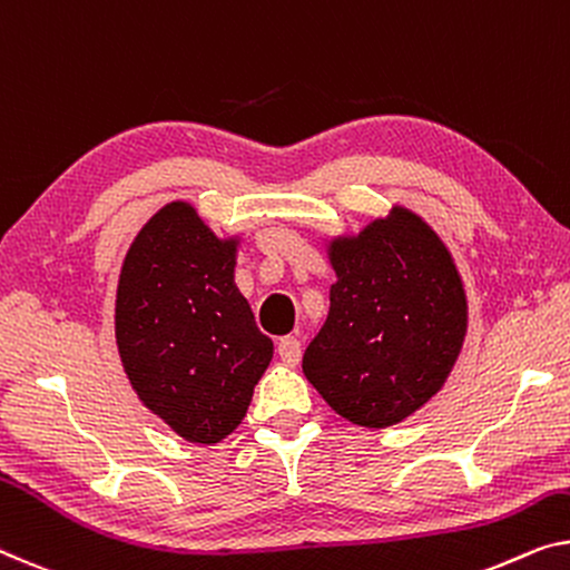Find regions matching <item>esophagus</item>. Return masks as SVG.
<instances>
[{"instance_id": "obj_1", "label": "esophagus", "mask_w": 570, "mask_h": 570, "mask_svg": "<svg viewBox=\"0 0 570 570\" xmlns=\"http://www.w3.org/2000/svg\"><path fill=\"white\" fill-rule=\"evenodd\" d=\"M276 353H278V358H282L286 366H296V363H299V358H302V343L296 337H282L278 340V345H276Z\"/></svg>"}]
</instances>
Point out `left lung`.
I'll use <instances>...</instances> for the list:
<instances>
[{
	"label": "left lung",
	"instance_id": "1",
	"mask_svg": "<svg viewBox=\"0 0 570 570\" xmlns=\"http://www.w3.org/2000/svg\"><path fill=\"white\" fill-rule=\"evenodd\" d=\"M337 282L325 325L304 351V376L361 428L402 422L445 384L469 307L440 237L406 209L330 253Z\"/></svg>",
	"mask_w": 570,
	"mask_h": 570
}]
</instances>
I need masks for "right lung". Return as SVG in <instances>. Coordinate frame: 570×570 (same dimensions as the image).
Listing matches in <instances>:
<instances>
[{
	"label": "right lung",
	"mask_w": 570,
	"mask_h": 570,
	"mask_svg": "<svg viewBox=\"0 0 570 570\" xmlns=\"http://www.w3.org/2000/svg\"><path fill=\"white\" fill-rule=\"evenodd\" d=\"M233 274L235 243L174 202L135 237L117 284L115 335L127 379L191 443L230 435L274 355Z\"/></svg>",
	"instance_id": "1"
}]
</instances>
